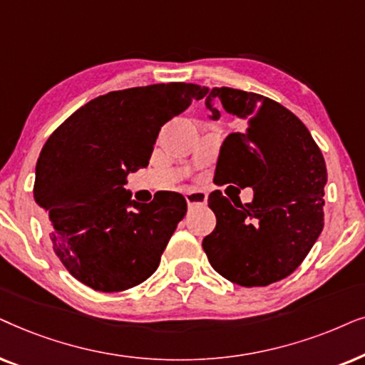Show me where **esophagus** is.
<instances>
[{
  "mask_svg": "<svg viewBox=\"0 0 365 365\" xmlns=\"http://www.w3.org/2000/svg\"><path fill=\"white\" fill-rule=\"evenodd\" d=\"M187 203L188 207H195V205H205L207 203V193L202 192V190H193V192H188L187 195Z\"/></svg>",
  "mask_w": 365,
  "mask_h": 365,
  "instance_id": "34e87169",
  "label": "esophagus"
}]
</instances>
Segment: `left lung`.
Wrapping results in <instances>:
<instances>
[{"mask_svg": "<svg viewBox=\"0 0 365 365\" xmlns=\"http://www.w3.org/2000/svg\"><path fill=\"white\" fill-rule=\"evenodd\" d=\"M212 100L244 121V130L228 135L222 145L215 182L252 187L254 198L244 205L213 190L208 207L217 225L202 247L227 280L265 287L292 274L319 239L327 168L307 126L285 106L222 86L207 98L212 120L220 116Z\"/></svg>", "mask_w": 365, "mask_h": 365, "instance_id": "left-lung-1", "label": "left lung"}]
</instances>
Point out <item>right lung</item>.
<instances>
[{
  "instance_id": "1",
  "label": "right lung",
  "mask_w": 365,
  "mask_h": 365,
  "mask_svg": "<svg viewBox=\"0 0 365 365\" xmlns=\"http://www.w3.org/2000/svg\"><path fill=\"white\" fill-rule=\"evenodd\" d=\"M207 93L193 83L110 91L78 108L46 140L33 197L48 212L56 257L81 284L121 292L158 269L187 213L185 197L157 192L150 203H138L123 185L148 165L162 126Z\"/></svg>"
}]
</instances>
